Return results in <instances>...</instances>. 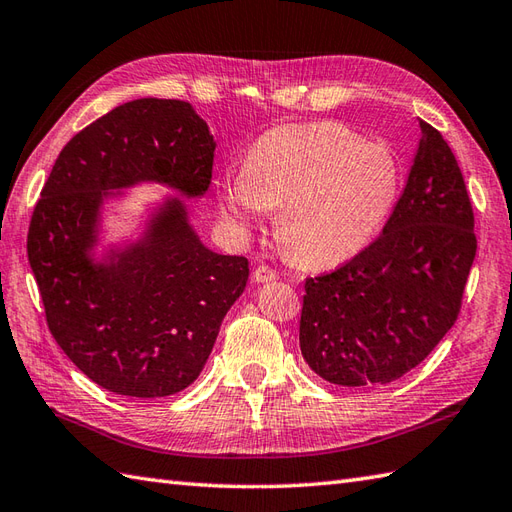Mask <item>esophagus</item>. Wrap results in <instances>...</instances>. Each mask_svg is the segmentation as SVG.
Returning a JSON list of instances; mask_svg holds the SVG:
<instances>
[{"label": "esophagus", "instance_id": "34e87169", "mask_svg": "<svg viewBox=\"0 0 512 512\" xmlns=\"http://www.w3.org/2000/svg\"><path fill=\"white\" fill-rule=\"evenodd\" d=\"M278 276H276V271L274 269H269V267H265V265H260V267H256V271H254V280L256 282H260V285H263V282H274Z\"/></svg>", "mask_w": 512, "mask_h": 512}]
</instances>
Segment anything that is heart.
Listing matches in <instances>:
<instances>
[{
    "label": "heart",
    "instance_id": "heart-1",
    "mask_svg": "<svg viewBox=\"0 0 512 512\" xmlns=\"http://www.w3.org/2000/svg\"><path fill=\"white\" fill-rule=\"evenodd\" d=\"M401 173L392 151L344 124L291 122L258 135L241 170L219 177V208L238 230L278 212V241L302 267H335L388 221Z\"/></svg>",
    "mask_w": 512,
    "mask_h": 512
}]
</instances>
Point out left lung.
I'll use <instances>...</instances> for the list:
<instances>
[{
    "instance_id": "8db88e82",
    "label": "left lung",
    "mask_w": 512,
    "mask_h": 512,
    "mask_svg": "<svg viewBox=\"0 0 512 512\" xmlns=\"http://www.w3.org/2000/svg\"><path fill=\"white\" fill-rule=\"evenodd\" d=\"M475 249L460 166L420 120L410 175L381 236L333 274L304 282V361L348 388L401 379L456 322Z\"/></svg>"
}]
</instances>
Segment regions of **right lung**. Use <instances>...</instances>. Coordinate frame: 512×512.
<instances>
[{
    "instance_id": "right-lung-1",
    "label": "right lung",
    "mask_w": 512,
    "mask_h": 512,
    "mask_svg": "<svg viewBox=\"0 0 512 512\" xmlns=\"http://www.w3.org/2000/svg\"><path fill=\"white\" fill-rule=\"evenodd\" d=\"M217 142L190 102H124L65 144L28 230V260L56 344L100 388L135 399L177 394L199 377L249 263L201 243L186 199L210 188ZM178 192L138 239L101 243V210L122 189Z\"/></svg>"
}]
</instances>
